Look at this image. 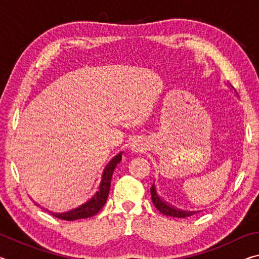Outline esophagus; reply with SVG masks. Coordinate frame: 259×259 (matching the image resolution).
<instances>
[{
  "instance_id": "34e87169",
  "label": "esophagus",
  "mask_w": 259,
  "mask_h": 259,
  "mask_svg": "<svg viewBox=\"0 0 259 259\" xmlns=\"http://www.w3.org/2000/svg\"><path fill=\"white\" fill-rule=\"evenodd\" d=\"M130 150L133 152H142L146 148L145 143H144L143 139H139V138H136L134 139L133 142L130 143Z\"/></svg>"
}]
</instances>
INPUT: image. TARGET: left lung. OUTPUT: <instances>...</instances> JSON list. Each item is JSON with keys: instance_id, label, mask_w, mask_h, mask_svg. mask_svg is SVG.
Masks as SVG:
<instances>
[{"instance_id": "8db88e82", "label": "left lung", "mask_w": 259, "mask_h": 259, "mask_svg": "<svg viewBox=\"0 0 259 259\" xmlns=\"http://www.w3.org/2000/svg\"><path fill=\"white\" fill-rule=\"evenodd\" d=\"M230 87H232V85H230ZM232 89H233V88H232ZM235 94L238 95L236 91H235ZM151 196H152V201H153V203H154L155 208L159 210L161 213L165 214V216L177 217V218H186V217L192 216V214H194L196 212H200V211H196V210H195V211H190V210H183L181 208L175 207V205L170 204L169 202H166L165 200L161 198L159 192H157V187L155 185V183H153V185L151 187Z\"/></svg>"}]
</instances>
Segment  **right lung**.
I'll return each instance as SVG.
<instances>
[{"mask_svg": "<svg viewBox=\"0 0 259 259\" xmlns=\"http://www.w3.org/2000/svg\"><path fill=\"white\" fill-rule=\"evenodd\" d=\"M122 154H123V152H120L119 154H116L113 157V159H111V161H109L106 165H105L103 174H102V178H100L98 190L90 200H88L87 202H84L81 205H78L77 208L69 210V211H65V212L49 211V212L54 214V216H56V217L64 219V221H76V219L93 217L96 213L99 212V210L104 207V204L106 203V201H107L113 172H114V170H115L116 165L121 162ZM46 210H48V209H46Z\"/></svg>", "mask_w": 259, "mask_h": 259, "instance_id": "obj_1", "label": "right lung"}]
</instances>
